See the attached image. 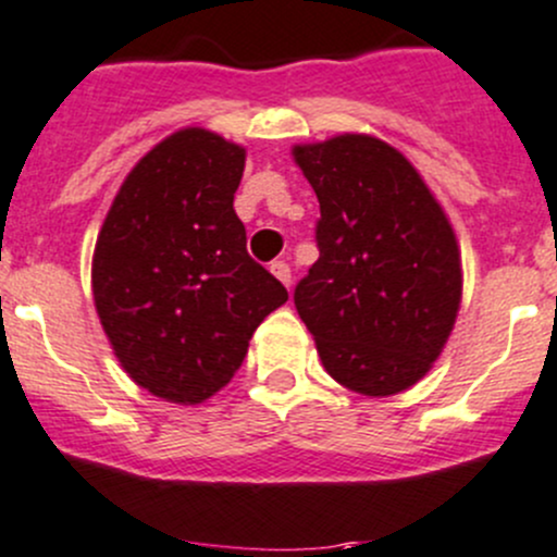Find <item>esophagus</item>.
<instances>
[{
    "instance_id": "esophagus-1",
    "label": "esophagus",
    "mask_w": 557,
    "mask_h": 557,
    "mask_svg": "<svg viewBox=\"0 0 557 557\" xmlns=\"http://www.w3.org/2000/svg\"><path fill=\"white\" fill-rule=\"evenodd\" d=\"M269 269H272V274L280 280V283L285 285V288H290V267H288V263H285V261H274Z\"/></svg>"
}]
</instances>
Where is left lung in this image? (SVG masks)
<instances>
[{"label": "left lung", "instance_id": "obj_1", "mask_svg": "<svg viewBox=\"0 0 557 557\" xmlns=\"http://www.w3.org/2000/svg\"><path fill=\"white\" fill-rule=\"evenodd\" d=\"M320 201V258L294 290L325 372L363 396L425 377L460 307V252L418 170L369 134L296 145Z\"/></svg>", "mask_w": 557, "mask_h": 557}]
</instances>
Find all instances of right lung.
Here are the masks:
<instances>
[{
    "label": "right lung",
    "instance_id": "add662e5",
    "mask_svg": "<svg viewBox=\"0 0 557 557\" xmlns=\"http://www.w3.org/2000/svg\"><path fill=\"white\" fill-rule=\"evenodd\" d=\"M245 148L190 126L137 161L112 199L91 288L128 377L172 404L215 396L288 290L247 256L234 194Z\"/></svg>",
    "mask_w": 557,
    "mask_h": 557
}]
</instances>
